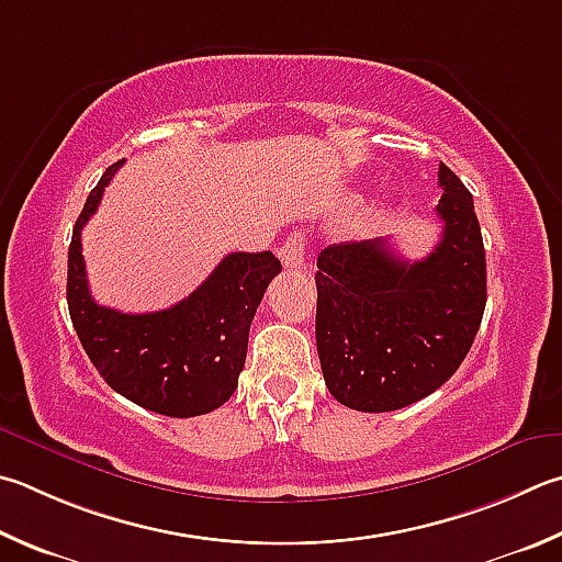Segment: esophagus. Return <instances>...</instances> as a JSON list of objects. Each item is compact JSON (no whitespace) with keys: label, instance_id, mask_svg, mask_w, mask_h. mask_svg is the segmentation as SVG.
<instances>
[{"label":"esophagus","instance_id":"esophagus-1","mask_svg":"<svg viewBox=\"0 0 562 562\" xmlns=\"http://www.w3.org/2000/svg\"><path fill=\"white\" fill-rule=\"evenodd\" d=\"M278 258L282 260L284 268H300L304 262V238L294 233V236H290L278 248Z\"/></svg>","mask_w":562,"mask_h":562}]
</instances>
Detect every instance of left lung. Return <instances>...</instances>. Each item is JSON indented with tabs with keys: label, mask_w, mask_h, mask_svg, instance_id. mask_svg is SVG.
I'll use <instances>...</instances> for the list:
<instances>
[{
	"label": "left lung",
	"mask_w": 562,
	"mask_h": 562,
	"mask_svg": "<svg viewBox=\"0 0 562 562\" xmlns=\"http://www.w3.org/2000/svg\"><path fill=\"white\" fill-rule=\"evenodd\" d=\"M442 238L405 260L383 238L339 243L316 260V351L329 393L361 413L401 411L450 381L486 307L474 199L440 165Z\"/></svg>",
	"instance_id": "1"
}]
</instances>
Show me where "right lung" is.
<instances>
[{"label":"right lung","instance_id":"right-lung-1","mask_svg":"<svg viewBox=\"0 0 562 562\" xmlns=\"http://www.w3.org/2000/svg\"><path fill=\"white\" fill-rule=\"evenodd\" d=\"M122 161L105 169L76 221L66 284L70 322L112 391L159 415H206L238 387L250 322L282 265L270 250L231 252L169 310L125 314L98 304L88 290L80 231L98 211Z\"/></svg>","mask_w":562,"mask_h":562}]
</instances>
